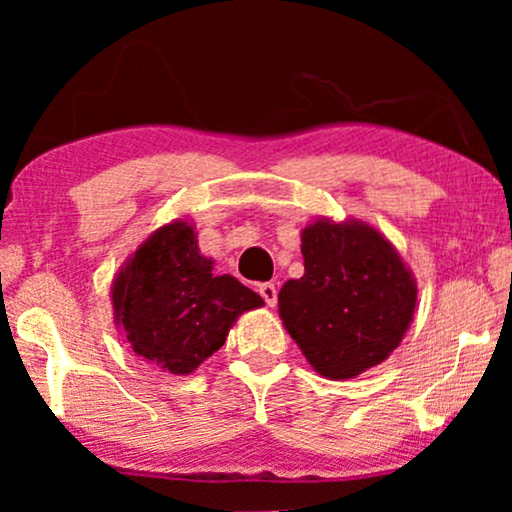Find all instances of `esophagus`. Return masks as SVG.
Returning <instances> with one entry per match:
<instances>
[{"label": "esophagus", "instance_id": "1", "mask_svg": "<svg viewBox=\"0 0 512 512\" xmlns=\"http://www.w3.org/2000/svg\"><path fill=\"white\" fill-rule=\"evenodd\" d=\"M258 293H261L265 303H268L270 307H275L277 303V286L272 282H265V284H258Z\"/></svg>", "mask_w": 512, "mask_h": 512}]
</instances>
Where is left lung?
<instances>
[{
    "label": "left lung",
    "instance_id": "1",
    "mask_svg": "<svg viewBox=\"0 0 512 512\" xmlns=\"http://www.w3.org/2000/svg\"><path fill=\"white\" fill-rule=\"evenodd\" d=\"M305 275L279 291V317L310 366L349 380L401 345L417 282L394 244L366 221L317 219L300 235Z\"/></svg>",
    "mask_w": 512,
    "mask_h": 512
}]
</instances>
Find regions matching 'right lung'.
I'll return each mask as SVG.
<instances>
[{"label":"right lung","mask_w":512,"mask_h":512,"mask_svg":"<svg viewBox=\"0 0 512 512\" xmlns=\"http://www.w3.org/2000/svg\"><path fill=\"white\" fill-rule=\"evenodd\" d=\"M111 305L132 352L172 375H191L263 298L233 275H214L193 223L177 219L153 230L121 265Z\"/></svg>","instance_id":"right-lung-1"}]
</instances>
